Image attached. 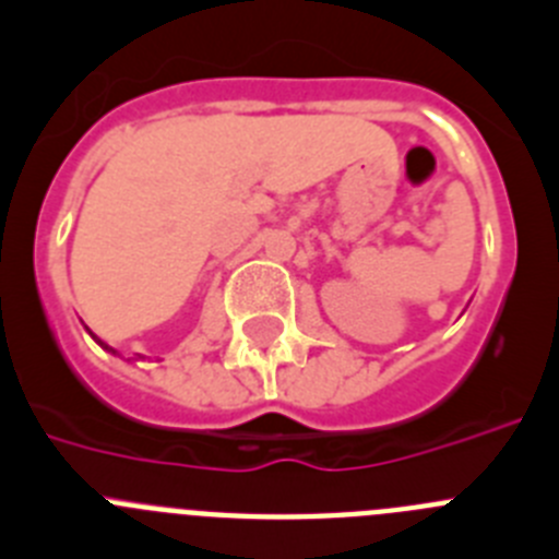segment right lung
<instances>
[{
    "instance_id": "1",
    "label": "right lung",
    "mask_w": 559,
    "mask_h": 559,
    "mask_svg": "<svg viewBox=\"0 0 559 559\" xmlns=\"http://www.w3.org/2000/svg\"><path fill=\"white\" fill-rule=\"evenodd\" d=\"M97 344H100V347H103V349H108V353H114V349H111V347H108V344H103V341H100V338H97Z\"/></svg>"
}]
</instances>
